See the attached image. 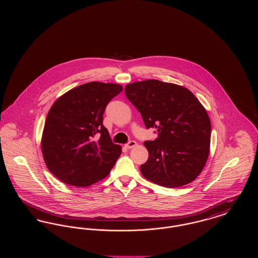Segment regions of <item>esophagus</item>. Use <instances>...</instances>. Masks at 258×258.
<instances>
[{"label": "esophagus", "instance_id": "1", "mask_svg": "<svg viewBox=\"0 0 258 258\" xmlns=\"http://www.w3.org/2000/svg\"><path fill=\"white\" fill-rule=\"evenodd\" d=\"M135 146H137V143L135 141H130L128 143H126L124 145V147L126 148V149H132V148H135Z\"/></svg>", "mask_w": 258, "mask_h": 258}]
</instances>
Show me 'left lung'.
<instances>
[{"label": "left lung", "instance_id": "left-lung-1", "mask_svg": "<svg viewBox=\"0 0 258 258\" xmlns=\"http://www.w3.org/2000/svg\"><path fill=\"white\" fill-rule=\"evenodd\" d=\"M127 99L140 112L147 128L159 137L145 141L149 159L140 166L144 178L165 187L191 183L208 160V113L186 88L150 79L125 85Z\"/></svg>", "mask_w": 258, "mask_h": 258}]
</instances>
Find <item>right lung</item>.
Masks as SVG:
<instances>
[{
	"instance_id": "1",
	"label": "right lung",
	"mask_w": 258,
	"mask_h": 258,
	"mask_svg": "<svg viewBox=\"0 0 258 258\" xmlns=\"http://www.w3.org/2000/svg\"><path fill=\"white\" fill-rule=\"evenodd\" d=\"M122 91L119 84L93 81L70 90L51 106L41 151L47 168L62 183L89 186L110 173L122 147L102 124L103 112Z\"/></svg>"
}]
</instances>
